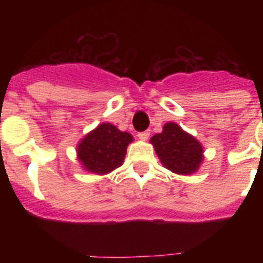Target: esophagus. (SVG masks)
<instances>
[{"label":"esophagus","mask_w":263,"mask_h":263,"mask_svg":"<svg viewBox=\"0 0 263 263\" xmlns=\"http://www.w3.org/2000/svg\"><path fill=\"white\" fill-rule=\"evenodd\" d=\"M148 137H150V133H148L147 130H146V132H141V133H138V138L142 139V141H146Z\"/></svg>","instance_id":"esophagus-1"}]
</instances>
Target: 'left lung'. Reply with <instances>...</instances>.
I'll use <instances>...</instances> for the list:
<instances>
[{
	"instance_id": "1",
	"label": "left lung",
	"mask_w": 263,
	"mask_h": 263,
	"mask_svg": "<svg viewBox=\"0 0 263 263\" xmlns=\"http://www.w3.org/2000/svg\"><path fill=\"white\" fill-rule=\"evenodd\" d=\"M150 142L166 168L179 175L196 173L203 162V146L175 122H167L163 132L152 137Z\"/></svg>"
}]
</instances>
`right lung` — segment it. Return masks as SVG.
Returning <instances> with one entry per match:
<instances>
[{
    "label": "right lung",
    "mask_w": 263,
    "mask_h": 263,
    "mask_svg": "<svg viewBox=\"0 0 263 263\" xmlns=\"http://www.w3.org/2000/svg\"><path fill=\"white\" fill-rule=\"evenodd\" d=\"M133 136L111 124H101L88 133L78 145V159L83 168L105 175L122 164Z\"/></svg>",
    "instance_id": "add662e5"
}]
</instances>
